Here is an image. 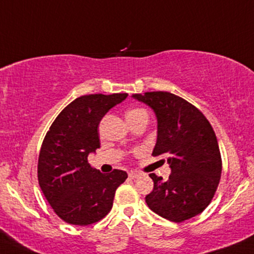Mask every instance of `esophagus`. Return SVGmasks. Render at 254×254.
Masks as SVG:
<instances>
[{
  "instance_id": "34e87169",
  "label": "esophagus",
  "mask_w": 254,
  "mask_h": 254,
  "mask_svg": "<svg viewBox=\"0 0 254 254\" xmlns=\"http://www.w3.org/2000/svg\"><path fill=\"white\" fill-rule=\"evenodd\" d=\"M139 176H141V173H138V172H136V171L129 172V177L131 178V179H136V178H138Z\"/></svg>"
}]
</instances>
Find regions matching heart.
I'll list each match as a JSON object with an SVG mask.
<instances>
[{
    "label": "heart",
    "mask_w": 254,
    "mask_h": 254,
    "mask_svg": "<svg viewBox=\"0 0 254 254\" xmlns=\"http://www.w3.org/2000/svg\"><path fill=\"white\" fill-rule=\"evenodd\" d=\"M125 118H127V124H129L132 123V122L139 121V119H148V115L143 109H131L125 113Z\"/></svg>",
    "instance_id": "obj_1"
}]
</instances>
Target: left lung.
Here are the masks:
<instances>
[{
	"instance_id": "obj_1",
	"label": "left lung",
	"mask_w": 254,
	"mask_h": 254,
	"mask_svg": "<svg viewBox=\"0 0 254 254\" xmlns=\"http://www.w3.org/2000/svg\"><path fill=\"white\" fill-rule=\"evenodd\" d=\"M132 98L155 113L157 138L153 156H166L171 167L167 180L150 174L154 189L145 196V203L172 222L200 214L210 204L222 171L210 123L197 107L172 93L147 92Z\"/></svg>"
}]
</instances>
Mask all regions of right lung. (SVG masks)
Here are the masks:
<instances>
[{
	"mask_svg": "<svg viewBox=\"0 0 254 254\" xmlns=\"http://www.w3.org/2000/svg\"><path fill=\"white\" fill-rule=\"evenodd\" d=\"M127 97V93H116L75 99L46 132L38 182L54 211L66 223L88 226L104 218L112 209L116 190L127 178L124 171L104 174L88 164L89 154L100 148L99 123Z\"/></svg>",
	"mask_w": 254,
	"mask_h": 254,
	"instance_id": "add662e5",
	"label": "right lung"
}]
</instances>
